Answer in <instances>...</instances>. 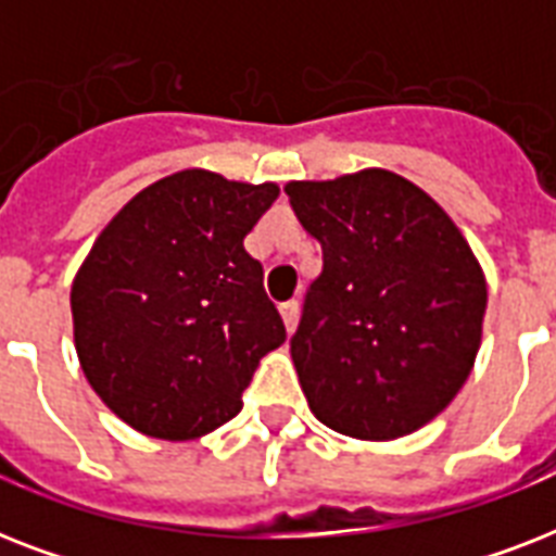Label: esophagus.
I'll return each mask as SVG.
<instances>
[{
    "mask_svg": "<svg viewBox=\"0 0 556 556\" xmlns=\"http://www.w3.org/2000/svg\"><path fill=\"white\" fill-rule=\"evenodd\" d=\"M279 314H282V320H286V329L294 331L296 317H300V303H296V300H286V303H279Z\"/></svg>",
    "mask_w": 556,
    "mask_h": 556,
    "instance_id": "obj_1",
    "label": "esophagus"
}]
</instances>
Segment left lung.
<instances>
[{"mask_svg": "<svg viewBox=\"0 0 556 556\" xmlns=\"http://www.w3.org/2000/svg\"><path fill=\"white\" fill-rule=\"evenodd\" d=\"M286 192L323 248L291 338L312 413L352 439L415 432L465 387L482 343L473 251L427 192L387 169Z\"/></svg>", "mask_w": 556, "mask_h": 556, "instance_id": "1", "label": "left lung"}]
</instances>
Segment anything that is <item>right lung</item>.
<instances>
[{
	"label": "right lung",
	"mask_w": 556,
	"mask_h": 556,
	"mask_svg": "<svg viewBox=\"0 0 556 556\" xmlns=\"http://www.w3.org/2000/svg\"><path fill=\"white\" fill-rule=\"evenodd\" d=\"M277 185L185 169L117 213L72 286L74 346L91 389L143 435L185 441L242 409L286 323L244 251Z\"/></svg>",
	"instance_id": "add662e5"
}]
</instances>
